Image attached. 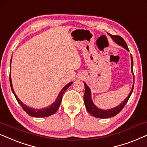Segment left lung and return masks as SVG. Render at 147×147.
<instances>
[{"instance_id": "8db88e82", "label": "left lung", "mask_w": 147, "mask_h": 147, "mask_svg": "<svg viewBox=\"0 0 147 147\" xmlns=\"http://www.w3.org/2000/svg\"><path fill=\"white\" fill-rule=\"evenodd\" d=\"M109 36L112 38V40L114 41L117 44H118L119 46L123 47V48L126 49L127 51H129L128 48V46H127L126 42H125L124 39H123L122 37L119 36H113V35H111V34H109ZM131 71H132L133 77H134V79H133L134 83H133L132 89H131L128 96L127 97L120 105L111 109H102L99 108V107H97L96 105L94 104V103L93 102V101H92V99H91V89H90V88L88 87L87 84H86L85 82H83L84 85H85V94H84V97H83L84 102H85L86 109H87L88 112L91 113L93 116L95 117V118H111V117L115 116L116 115L118 114V113L123 109V107L125 106V105L126 104V103L128 102V99L130 98L131 94H132L133 91V89H134V72H133V59H132V56H131Z\"/></svg>"}]
</instances>
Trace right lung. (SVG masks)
<instances>
[{
  "instance_id": "1",
  "label": "right lung",
  "mask_w": 147,
  "mask_h": 147,
  "mask_svg": "<svg viewBox=\"0 0 147 147\" xmlns=\"http://www.w3.org/2000/svg\"><path fill=\"white\" fill-rule=\"evenodd\" d=\"M12 59V58H11ZM9 81H10V85H11V90H12L13 94H14L15 98L18 101V103L21 105V106L22 107V108L23 109L25 112H26L27 114H29L30 116L32 117H35V118H45V117H48L50 116L51 115L54 114L55 113L57 110L59 108L60 103H61L62 101V95L66 89H68V87H70V85H72V82H70V83H68L67 85H65V87H63L60 92L58 94L57 98H56V101L52 103V105H49V106L44 107V108L42 109H34L32 107H30L29 106H27V105L24 104V103L21 102V101L19 100V99L17 97V95L15 94L14 90H13V85H12V81H11V74L9 75Z\"/></svg>"
}]
</instances>
